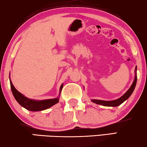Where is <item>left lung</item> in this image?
<instances>
[{
    "label": "left lung",
    "instance_id": "left-lung-1",
    "mask_svg": "<svg viewBox=\"0 0 147 147\" xmlns=\"http://www.w3.org/2000/svg\"><path fill=\"white\" fill-rule=\"evenodd\" d=\"M137 66L135 67V79L132 84L131 86L130 87L128 90L127 91V92L123 94L122 96L119 98L112 100V101H104V100H99V99H91V101L93 103L98 104V105H101L103 106H106V107H117V106L120 105L121 104H122L125 101H126L127 99H129V97L131 96L132 93H133L134 89L135 88L136 84H137Z\"/></svg>",
    "mask_w": 147,
    "mask_h": 147
}]
</instances>
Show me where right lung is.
<instances>
[{"label": "right lung", "instance_id": "right-lung-1", "mask_svg": "<svg viewBox=\"0 0 147 147\" xmlns=\"http://www.w3.org/2000/svg\"><path fill=\"white\" fill-rule=\"evenodd\" d=\"M10 78V77H9ZM10 79V88H11L12 94H13L14 98L16 100V101L20 104V105L25 109L30 111H43L47 109L48 108L54 105L55 104L58 103L59 102V99L60 97L61 91L63 88V84L61 85L59 88V96L56 98L54 99H44V100H35L29 99L24 96V95L22 94L20 92L14 88V86L12 84Z\"/></svg>", "mask_w": 147, "mask_h": 147}]
</instances>
